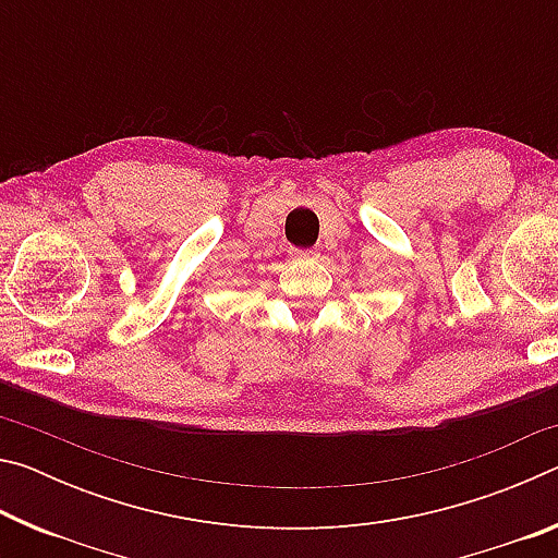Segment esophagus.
Wrapping results in <instances>:
<instances>
[{
    "label": "esophagus",
    "instance_id": "34e87169",
    "mask_svg": "<svg viewBox=\"0 0 558 558\" xmlns=\"http://www.w3.org/2000/svg\"><path fill=\"white\" fill-rule=\"evenodd\" d=\"M290 256L298 260H310V258H317L319 251L317 248H290Z\"/></svg>",
    "mask_w": 558,
    "mask_h": 558
}]
</instances>
